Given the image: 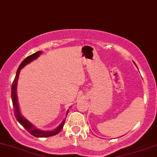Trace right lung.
Returning a JSON list of instances; mask_svg holds the SVG:
<instances>
[{"label": "right lung", "instance_id": "add662e5", "mask_svg": "<svg viewBox=\"0 0 157 157\" xmlns=\"http://www.w3.org/2000/svg\"><path fill=\"white\" fill-rule=\"evenodd\" d=\"M42 54V52L38 51L35 52L33 55H31L26 57L25 60L21 63V64L20 65V66L17 68V72H16V75L15 77V80H14L13 82L12 85V104H13L14 107V112H15V116L17 120L18 121L21 125H22L24 128H26L28 132H29L30 134L33 136H36V137H48V136H55V135L57 134L58 133H60V131L62 130V128H63L65 121H66V119L61 122V124L58 126L57 128H56L55 129L52 131H42L40 130V129L37 128L35 127V125H33L29 120H27L26 118L23 117V115L21 114V111H20L18 103H17V80H18L19 77V74L21 70L26 66V64L29 63L32 61H33L35 59H37L39 57L40 55ZM68 112V110L66 113V115Z\"/></svg>", "mask_w": 157, "mask_h": 157}]
</instances>
